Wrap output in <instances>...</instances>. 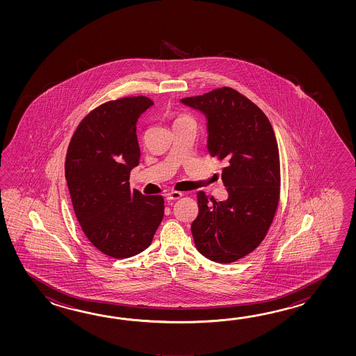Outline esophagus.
Returning a JSON list of instances; mask_svg holds the SVG:
<instances>
[{"instance_id": "1", "label": "esophagus", "mask_w": 356, "mask_h": 356, "mask_svg": "<svg viewBox=\"0 0 356 356\" xmlns=\"http://www.w3.org/2000/svg\"><path fill=\"white\" fill-rule=\"evenodd\" d=\"M181 196H183V193H181V192H177V191L169 192L167 195L168 202H172V201H175V200H179Z\"/></svg>"}]
</instances>
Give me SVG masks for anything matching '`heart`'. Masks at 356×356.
Segmentation results:
<instances>
[{
  "instance_id": "b5f03b06",
  "label": "heart",
  "mask_w": 356,
  "mask_h": 356,
  "mask_svg": "<svg viewBox=\"0 0 356 356\" xmlns=\"http://www.w3.org/2000/svg\"><path fill=\"white\" fill-rule=\"evenodd\" d=\"M186 120H191V118H189V117H187V115H179V117L177 118V121H175V123H178V122L186 121Z\"/></svg>"
}]
</instances>
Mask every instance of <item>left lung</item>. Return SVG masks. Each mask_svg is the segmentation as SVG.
I'll use <instances>...</instances> for the list:
<instances>
[{
  "mask_svg": "<svg viewBox=\"0 0 356 356\" xmlns=\"http://www.w3.org/2000/svg\"><path fill=\"white\" fill-rule=\"evenodd\" d=\"M181 104L206 117L207 150L225 160V201L198 192V215L191 230L196 248L213 262L230 264L264 241L280 197V156L273 126L250 99L221 88Z\"/></svg>",
  "mask_w": 356,
  "mask_h": 356,
  "instance_id": "1",
  "label": "left lung"
}]
</instances>
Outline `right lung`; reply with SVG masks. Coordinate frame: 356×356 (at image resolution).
<instances>
[{
	"instance_id": "1",
	"label": "right lung",
	"mask_w": 356,
	"mask_h": 356,
	"mask_svg": "<svg viewBox=\"0 0 356 356\" xmlns=\"http://www.w3.org/2000/svg\"><path fill=\"white\" fill-rule=\"evenodd\" d=\"M154 106L129 97L95 108L76 129L65 175L77 221L97 250L129 258L146 250L164 216V198L129 189V173L140 163L136 124Z\"/></svg>"
}]
</instances>
